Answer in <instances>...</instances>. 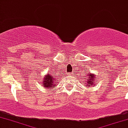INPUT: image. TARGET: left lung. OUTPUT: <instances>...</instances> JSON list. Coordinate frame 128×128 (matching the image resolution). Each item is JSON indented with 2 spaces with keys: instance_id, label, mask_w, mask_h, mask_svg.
Instances as JSON below:
<instances>
[{
  "instance_id": "1",
  "label": "left lung",
  "mask_w": 128,
  "mask_h": 128,
  "mask_svg": "<svg viewBox=\"0 0 128 128\" xmlns=\"http://www.w3.org/2000/svg\"><path fill=\"white\" fill-rule=\"evenodd\" d=\"M82 78L85 79V82L88 86H94V80H95V76L93 75L92 74H90V71L86 72V74H84Z\"/></svg>"
}]
</instances>
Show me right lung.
<instances>
[{"mask_svg": "<svg viewBox=\"0 0 128 128\" xmlns=\"http://www.w3.org/2000/svg\"><path fill=\"white\" fill-rule=\"evenodd\" d=\"M43 81H42V86H44V88H46L48 89L53 88L56 86V82H57V78L58 76H56L55 73L53 72H49L47 75L43 76Z\"/></svg>", "mask_w": 128, "mask_h": 128, "instance_id": "add662e5", "label": "right lung"}]
</instances>
